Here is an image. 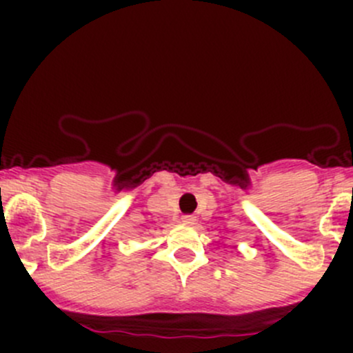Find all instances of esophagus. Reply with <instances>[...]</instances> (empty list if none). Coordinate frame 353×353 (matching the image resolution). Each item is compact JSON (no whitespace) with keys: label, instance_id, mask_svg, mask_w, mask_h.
Masks as SVG:
<instances>
[{"label":"esophagus","instance_id":"34e87169","mask_svg":"<svg viewBox=\"0 0 353 353\" xmlns=\"http://www.w3.org/2000/svg\"><path fill=\"white\" fill-rule=\"evenodd\" d=\"M181 220H183L184 225H194V223H196V216L193 215H184Z\"/></svg>","mask_w":353,"mask_h":353}]
</instances>
